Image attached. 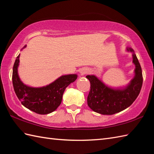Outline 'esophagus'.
I'll return each instance as SVG.
<instances>
[{"mask_svg": "<svg viewBox=\"0 0 154 154\" xmlns=\"http://www.w3.org/2000/svg\"><path fill=\"white\" fill-rule=\"evenodd\" d=\"M88 73V69L86 68H82L80 70V74L81 75H83L85 74H86Z\"/></svg>", "mask_w": 154, "mask_h": 154, "instance_id": "1", "label": "esophagus"}]
</instances>
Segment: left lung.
Returning a JSON list of instances; mask_svg holds the SVG:
<instances>
[{
  "label": "left lung",
  "mask_w": 154,
  "mask_h": 154,
  "mask_svg": "<svg viewBox=\"0 0 154 154\" xmlns=\"http://www.w3.org/2000/svg\"><path fill=\"white\" fill-rule=\"evenodd\" d=\"M126 51L132 53V63L135 65L134 76L127 85L111 87L94 75L86 76L91 83L87 104L94 112L104 115L120 112L129 107L138 97L143 83L142 68L133 49L127 47Z\"/></svg>",
  "instance_id": "8db88e82"
}]
</instances>
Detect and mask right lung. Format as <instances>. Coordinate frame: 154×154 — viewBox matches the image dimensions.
Here are the masks:
<instances>
[{
	"instance_id": "right-lung-1",
	"label": "right lung",
	"mask_w": 154,
	"mask_h": 154,
	"mask_svg": "<svg viewBox=\"0 0 154 154\" xmlns=\"http://www.w3.org/2000/svg\"><path fill=\"white\" fill-rule=\"evenodd\" d=\"M26 47L25 45L23 49ZM20 54L16 57L12 71V83L15 93L23 106L40 114H50L60 105L63 94L67 86L77 79V74L61 75L50 84L40 87L25 85L20 78L18 68Z\"/></svg>"
}]
</instances>
